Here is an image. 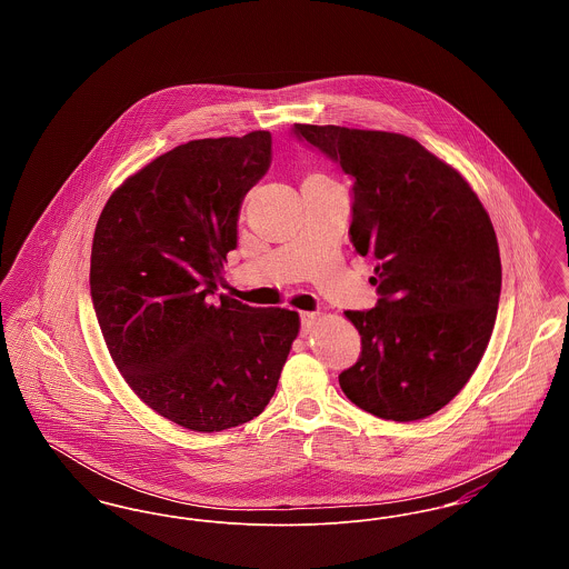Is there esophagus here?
I'll return each mask as SVG.
<instances>
[{"label":"esophagus","instance_id":"1","mask_svg":"<svg viewBox=\"0 0 569 569\" xmlns=\"http://www.w3.org/2000/svg\"><path fill=\"white\" fill-rule=\"evenodd\" d=\"M316 322H318V313L302 311V313H300V325H302L300 332H302V335H309V332H311V328L316 326Z\"/></svg>","mask_w":569,"mask_h":569}]
</instances>
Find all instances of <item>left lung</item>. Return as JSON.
Here are the masks:
<instances>
[{
    "label": "left lung",
    "mask_w": 569,
    "mask_h": 569,
    "mask_svg": "<svg viewBox=\"0 0 569 569\" xmlns=\"http://www.w3.org/2000/svg\"><path fill=\"white\" fill-rule=\"evenodd\" d=\"M295 134L352 177L350 237L376 262L378 305L346 311L362 352L341 390L383 420L427 418L459 395L492 335L501 260L487 209L409 136L305 123Z\"/></svg>",
    "instance_id": "obj_1"
}]
</instances>
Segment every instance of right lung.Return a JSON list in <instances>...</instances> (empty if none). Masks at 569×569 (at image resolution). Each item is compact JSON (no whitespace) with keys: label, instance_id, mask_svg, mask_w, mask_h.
<instances>
[{"label":"right lung","instance_id":"right-lung-1","mask_svg":"<svg viewBox=\"0 0 569 569\" xmlns=\"http://www.w3.org/2000/svg\"><path fill=\"white\" fill-rule=\"evenodd\" d=\"M271 142L179 144L112 191L96 226L89 286L110 358L142 403L198 433L264 411L300 328L290 309L209 300Z\"/></svg>","mask_w":569,"mask_h":569}]
</instances>
